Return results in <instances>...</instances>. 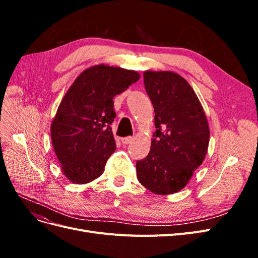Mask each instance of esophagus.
<instances>
[{
    "label": "esophagus",
    "mask_w": 258,
    "mask_h": 258,
    "mask_svg": "<svg viewBox=\"0 0 258 258\" xmlns=\"http://www.w3.org/2000/svg\"><path fill=\"white\" fill-rule=\"evenodd\" d=\"M132 140H134V137H126V138H121V143L122 144H129V143H131L132 142Z\"/></svg>",
    "instance_id": "34e87169"
}]
</instances>
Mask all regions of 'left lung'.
Segmentation results:
<instances>
[{"instance_id": "left-lung-1", "label": "left lung", "mask_w": 258, "mask_h": 258, "mask_svg": "<svg viewBox=\"0 0 258 258\" xmlns=\"http://www.w3.org/2000/svg\"><path fill=\"white\" fill-rule=\"evenodd\" d=\"M143 77L157 130L150 153L137 161V174L145 188L165 196L183 189L204 162L210 129L197 95L181 75L145 71Z\"/></svg>"}]
</instances>
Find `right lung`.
<instances>
[{"label": "right lung", "mask_w": 258, "mask_h": 258, "mask_svg": "<svg viewBox=\"0 0 258 258\" xmlns=\"http://www.w3.org/2000/svg\"><path fill=\"white\" fill-rule=\"evenodd\" d=\"M140 80V74L105 64L86 69L61 100L50 126L54 153L70 182L86 184L103 173L116 143L111 123L116 95Z\"/></svg>", "instance_id": "right-lung-1"}]
</instances>
